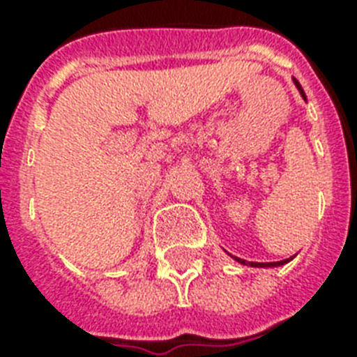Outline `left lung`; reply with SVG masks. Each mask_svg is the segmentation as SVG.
I'll list each match as a JSON object with an SVG mask.
<instances>
[{
	"instance_id": "left-lung-1",
	"label": "left lung",
	"mask_w": 357,
	"mask_h": 357,
	"mask_svg": "<svg viewBox=\"0 0 357 357\" xmlns=\"http://www.w3.org/2000/svg\"><path fill=\"white\" fill-rule=\"evenodd\" d=\"M294 85H296V89H298V92L300 94H302V98H304L305 100V94H304V91H302V86H300V83L296 79H294ZM231 257H234L235 261H237V263H241V265H248V266H259V268H268V266H282V265H285V263H289V261L293 259V257H289V259H283V261H274V263H254V261H248V263H246V261L244 259H241V257H235V255H231Z\"/></svg>"
}]
</instances>
